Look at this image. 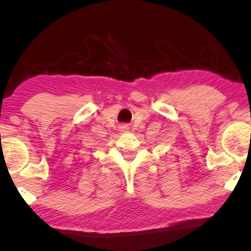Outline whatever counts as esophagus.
Instances as JSON below:
<instances>
[{
  "label": "esophagus",
  "mask_w": 251,
  "mask_h": 251,
  "mask_svg": "<svg viewBox=\"0 0 251 251\" xmlns=\"http://www.w3.org/2000/svg\"><path fill=\"white\" fill-rule=\"evenodd\" d=\"M128 129H129V127L128 126H126V125H123V126H121V131H128Z\"/></svg>",
  "instance_id": "obj_1"
}]
</instances>
